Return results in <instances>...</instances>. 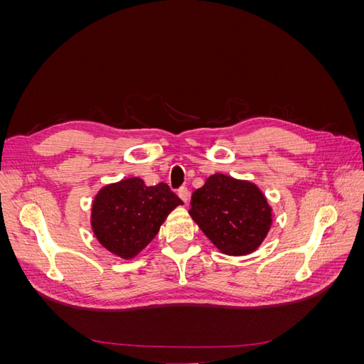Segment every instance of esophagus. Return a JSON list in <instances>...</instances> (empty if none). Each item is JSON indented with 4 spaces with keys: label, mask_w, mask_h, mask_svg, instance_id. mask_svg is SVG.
<instances>
[{
    "label": "esophagus",
    "mask_w": 364,
    "mask_h": 364,
    "mask_svg": "<svg viewBox=\"0 0 364 364\" xmlns=\"http://www.w3.org/2000/svg\"><path fill=\"white\" fill-rule=\"evenodd\" d=\"M178 196L183 200V203H188V200H190V191H188V188H186V186H182V188L178 190Z\"/></svg>",
    "instance_id": "34e87169"
}]
</instances>
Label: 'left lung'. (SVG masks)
Returning a JSON list of instances; mask_svg holds the SVG:
<instances>
[{
    "label": "left lung",
    "mask_w": 364,
    "mask_h": 364,
    "mask_svg": "<svg viewBox=\"0 0 364 364\" xmlns=\"http://www.w3.org/2000/svg\"><path fill=\"white\" fill-rule=\"evenodd\" d=\"M190 214L226 255L255 250L272 225L270 206L257 186L220 173L193 193Z\"/></svg>",
    "instance_id": "1"
}]
</instances>
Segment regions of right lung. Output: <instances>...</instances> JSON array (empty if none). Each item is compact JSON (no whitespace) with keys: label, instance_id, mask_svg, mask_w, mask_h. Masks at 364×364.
Masks as SVG:
<instances>
[{"label":"right lung","instance_id":"obj_1","mask_svg":"<svg viewBox=\"0 0 364 364\" xmlns=\"http://www.w3.org/2000/svg\"><path fill=\"white\" fill-rule=\"evenodd\" d=\"M182 205L167 183L147 186L139 178L109 185L92 205V229L115 255L132 258L158 234L170 211Z\"/></svg>","mask_w":364,"mask_h":364}]
</instances>
